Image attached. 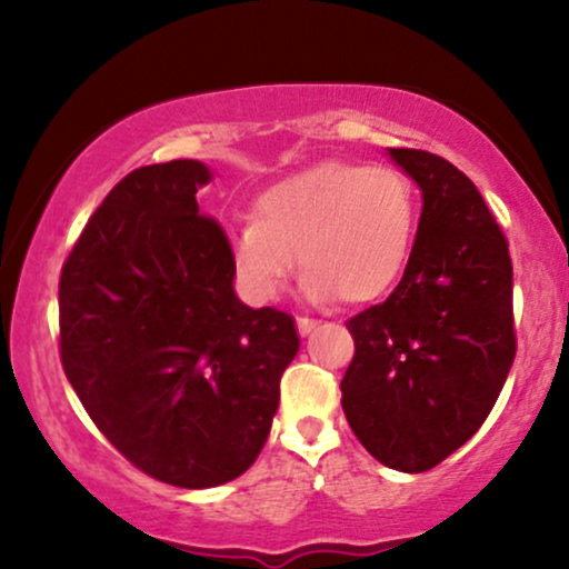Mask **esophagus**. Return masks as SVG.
<instances>
[{
	"label": "esophagus",
	"mask_w": 569,
	"mask_h": 569,
	"mask_svg": "<svg viewBox=\"0 0 569 569\" xmlns=\"http://www.w3.org/2000/svg\"><path fill=\"white\" fill-rule=\"evenodd\" d=\"M312 329H316V321H312V318H297V331H299V335L307 337Z\"/></svg>",
	"instance_id": "esophagus-1"
}]
</instances>
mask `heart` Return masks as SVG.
I'll use <instances>...</instances> for the list:
<instances>
[{
	"label": "heart",
	"mask_w": 569,
	"mask_h": 569,
	"mask_svg": "<svg viewBox=\"0 0 569 569\" xmlns=\"http://www.w3.org/2000/svg\"><path fill=\"white\" fill-rule=\"evenodd\" d=\"M417 232L411 179L390 166L326 160L286 176L230 234L234 276L253 302L276 299L293 267L312 302L369 305L396 286Z\"/></svg>",
	"instance_id": "obj_1"
}]
</instances>
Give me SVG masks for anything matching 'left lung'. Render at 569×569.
<instances>
[{
  "mask_svg": "<svg viewBox=\"0 0 569 569\" xmlns=\"http://www.w3.org/2000/svg\"><path fill=\"white\" fill-rule=\"evenodd\" d=\"M422 189L401 283L352 316L342 409L382 466L422 473L460 449L498 401L516 356L508 240L466 173L426 149H390Z\"/></svg>",
  "mask_w": 569,
  "mask_h": 569,
  "instance_id": "8db88e82",
  "label": "left lung"
}]
</instances>
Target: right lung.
Returning a JSON list of instances; mask_svg holds the SVG:
<instances>
[{"mask_svg":"<svg viewBox=\"0 0 569 569\" xmlns=\"http://www.w3.org/2000/svg\"><path fill=\"white\" fill-rule=\"evenodd\" d=\"M198 160L143 166L88 219L58 280L71 388L130 466L184 489L238 479L299 350L289 312L234 297L230 240L200 213Z\"/></svg>","mask_w":569,"mask_h":569,"instance_id":"right-lung-1","label":"right lung"}]
</instances>
